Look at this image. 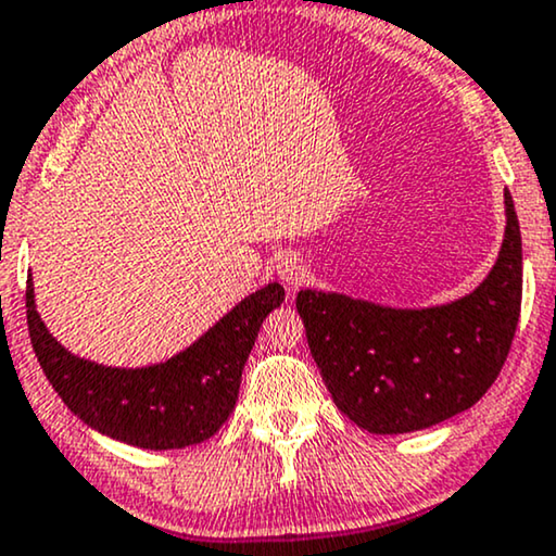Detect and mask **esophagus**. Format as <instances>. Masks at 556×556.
<instances>
[{
  "label": "esophagus",
  "instance_id": "1",
  "mask_svg": "<svg viewBox=\"0 0 556 556\" xmlns=\"http://www.w3.org/2000/svg\"><path fill=\"white\" fill-rule=\"evenodd\" d=\"M276 273H278V278L283 280V286L288 288V291H293V288L306 278L304 257H299L295 252H286V255H280L276 261Z\"/></svg>",
  "mask_w": 556,
  "mask_h": 556
}]
</instances>
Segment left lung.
<instances>
[{
    "mask_svg": "<svg viewBox=\"0 0 556 556\" xmlns=\"http://www.w3.org/2000/svg\"><path fill=\"white\" fill-rule=\"evenodd\" d=\"M506 232L485 280L437 306L403 308L301 288L295 308L337 408L370 434H408L475 406L498 378L521 312V229Z\"/></svg>",
    "mask_w": 556,
    "mask_h": 556,
    "instance_id": "1",
    "label": "left lung"
}]
</instances>
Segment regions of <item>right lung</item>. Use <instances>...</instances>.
I'll use <instances>...</instances> for the list:
<instances>
[{"label": "right lung", "instance_id": "add662e5", "mask_svg": "<svg viewBox=\"0 0 556 556\" xmlns=\"http://www.w3.org/2000/svg\"><path fill=\"white\" fill-rule=\"evenodd\" d=\"M283 295L280 283L257 288L189 348L146 367L102 365L63 348L40 319L33 278L27 327L50 386L84 424L142 450H184L225 427L257 331Z\"/></svg>", "mask_w": 556, "mask_h": 556}]
</instances>
